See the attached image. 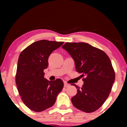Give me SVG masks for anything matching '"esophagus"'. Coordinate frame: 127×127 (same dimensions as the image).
<instances>
[{"instance_id":"34e87169","label":"esophagus","mask_w":127,"mask_h":127,"mask_svg":"<svg viewBox=\"0 0 127 127\" xmlns=\"http://www.w3.org/2000/svg\"><path fill=\"white\" fill-rule=\"evenodd\" d=\"M69 84H67V83H64V87H69Z\"/></svg>"}]
</instances>
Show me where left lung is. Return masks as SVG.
I'll list each match as a JSON object with an SVG mask.
<instances>
[{
  "label": "left lung",
  "mask_w": 127,
  "mask_h": 127,
  "mask_svg": "<svg viewBox=\"0 0 127 127\" xmlns=\"http://www.w3.org/2000/svg\"><path fill=\"white\" fill-rule=\"evenodd\" d=\"M62 48L74 61L76 72L81 73L84 84L71 99L76 108L86 113L96 111L110 94L115 73L107 55L86 43H66Z\"/></svg>",
  "instance_id": "1"
}]
</instances>
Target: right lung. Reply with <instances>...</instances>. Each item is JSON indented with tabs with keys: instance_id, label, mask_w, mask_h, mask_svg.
<instances>
[{
	"instance_id": "obj_1",
	"label": "right lung",
	"mask_w": 127,
	"mask_h": 127,
	"mask_svg": "<svg viewBox=\"0 0 127 127\" xmlns=\"http://www.w3.org/2000/svg\"><path fill=\"white\" fill-rule=\"evenodd\" d=\"M64 43L37 41L25 48L19 56L15 82L22 102L31 110L39 112L53 106L64 87L61 79L48 81L44 73L50 54Z\"/></svg>"
}]
</instances>
